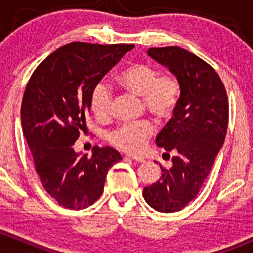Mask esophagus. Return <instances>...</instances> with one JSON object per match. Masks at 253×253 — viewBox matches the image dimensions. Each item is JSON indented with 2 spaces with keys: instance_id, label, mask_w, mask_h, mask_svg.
Listing matches in <instances>:
<instances>
[{
  "instance_id": "34e87169",
  "label": "esophagus",
  "mask_w": 253,
  "mask_h": 253,
  "mask_svg": "<svg viewBox=\"0 0 253 253\" xmlns=\"http://www.w3.org/2000/svg\"><path fill=\"white\" fill-rule=\"evenodd\" d=\"M126 157L128 158V159H132V160H134V162H138V163H143V162H144V158H143V157H138V155H133V154H127Z\"/></svg>"
}]
</instances>
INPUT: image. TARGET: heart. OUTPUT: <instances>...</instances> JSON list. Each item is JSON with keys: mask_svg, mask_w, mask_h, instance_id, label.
<instances>
[{"mask_svg": "<svg viewBox=\"0 0 253 253\" xmlns=\"http://www.w3.org/2000/svg\"><path fill=\"white\" fill-rule=\"evenodd\" d=\"M122 88L136 95L143 96V103L155 117L169 119L174 114L181 95V84L172 75L159 76L155 67L148 63H133L117 76ZM111 90L104 82L93 86L89 98L90 110L99 120H105L110 115ZM154 132L152 122L139 121L124 124L109 134V141L119 149L137 153L147 143Z\"/></svg>", "mask_w": 253, "mask_h": 253, "instance_id": "heart-1", "label": "heart"}]
</instances>
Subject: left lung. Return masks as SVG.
<instances>
[{
    "label": "left lung",
    "mask_w": 253,
    "mask_h": 253,
    "mask_svg": "<svg viewBox=\"0 0 253 253\" xmlns=\"http://www.w3.org/2000/svg\"><path fill=\"white\" fill-rule=\"evenodd\" d=\"M147 53L178 79L181 95L155 139L158 147L175 153L172 167L160 165V178L144 187L143 197L160 213H176L198 195L223 147L228 96L214 68L193 53L177 46L152 47Z\"/></svg>",
    "instance_id": "obj_1"
}]
</instances>
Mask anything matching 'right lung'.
<instances>
[{"mask_svg":"<svg viewBox=\"0 0 253 253\" xmlns=\"http://www.w3.org/2000/svg\"><path fill=\"white\" fill-rule=\"evenodd\" d=\"M133 47L71 42L48 55L28 82L20 109L23 133L42 185L65 208L93 205L109 169L122 159L111 147H94L88 157L73 144L86 126L93 86Z\"/></svg>","mask_w":253,"mask_h":253,"instance_id":"add662e5","label":"right lung"}]
</instances>
